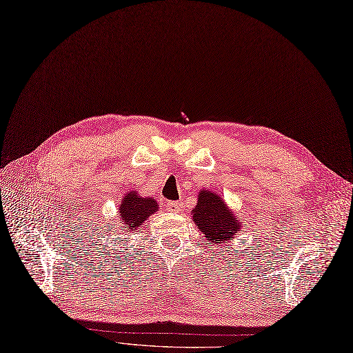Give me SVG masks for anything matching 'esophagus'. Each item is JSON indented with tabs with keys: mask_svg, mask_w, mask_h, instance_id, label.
Returning <instances> with one entry per match:
<instances>
[{
	"mask_svg": "<svg viewBox=\"0 0 353 353\" xmlns=\"http://www.w3.org/2000/svg\"><path fill=\"white\" fill-rule=\"evenodd\" d=\"M181 208V202L179 201H173V202H167V210L168 211H173V212H177Z\"/></svg>",
	"mask_w": 353,
	"mask_h": 353,
	"instance_id": "34e87169",
	"label": "esophagus"
}]
</instances>
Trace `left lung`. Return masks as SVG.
Segmentation results:
<instances>
[{
	"mask_svg": "<svg viewBox=\"0 0 353 353\" xmlns=\"http://www.w3.org/2000/svg\"><path fill=\"white\" fill-rule=\"evenodd\" d=\"M193 223L210 240V244L219 245L230 239L236 237L241 225L237 218L230 212L224 201L216 193L201 190L196 208H193Z\"/></svg>",
	"mask_w": 353,
	"mask_h": 353,
	"instance_id": "obj_1",
	"label": "left lung"
}]
</instances>
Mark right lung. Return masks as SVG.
<instances>
[{
  "label": "right lung",
  "instance_id": "obj_1",
  "mask_svg": "<svg viewBox=\"0 0 353 353\" xmlns=\"http://www.w3.org/2000/svg\"><path fill=\"white\" fill-rule=\"evenodd\" d=\"M157 205L152 198H142L135 192H129L122 199L119 208V224L123 230L134 231L143 224L151 214L157 212Z\"/></svg>",
  "mask_w": 353,
  "mask_h": 353
}]
</instances>
